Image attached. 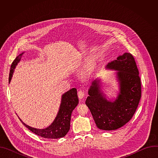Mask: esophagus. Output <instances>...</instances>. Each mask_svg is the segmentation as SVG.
<instances>
[{"instance_id": "obj_1", "label": "esophagus", "mask_w": 158, "mask_h": 158, "mask_svg": "<svg viewBox=\"0 0 158 158\" xmlns=\"http://www.w3.org/2000/svg\"><path fill=\"white\" fill-rule=\"evenodd\" d=\"M84 96H85V93H84V91H79L78 92V97H79V98L80 100H82V99L84 98Z\"/></svg>"}]
</instances>
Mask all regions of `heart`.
Returning <instances> with one entry per match:
<instances>
[{"mask_svg":"<svg viewBox=\"0 0 158 158\" xmlns=\"http://www.w3.org/2000/svg\"><path fill=\"white\" fill-rule=\"evenodd\" d=\"M85 61L89 62L88 65L87 66L86 69L83 73V76L84 77H87L89 76L92 75L95 73L97 69L98 66V59L96 57H87L85 59Z\"/></svg>","mask_w":158,"mask_h":158,"instance_id":"b5f03b06","label":"heart"}]
</instances>
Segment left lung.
<instances>
[{
	"instance_id": "obj_1",
	"label": "left lung",
	"mask_w": 158,
	"mask_h": 158,
	"mask_svg": "<svg viewBox=\"0 0 158 158\" xmlns=\"http://www.w3.org/2000/svg\"><path fill=\"white\" fill-rule=\"evenodd\" d=\"M105 68L116 71L118 91L115 97L106 94L104 83L98 77L89 88L85 104L99 129L112 131L128 123L136 112L141 96V80L134 59L128 52L109 62Z\"/></svg>"
}]
</instances>
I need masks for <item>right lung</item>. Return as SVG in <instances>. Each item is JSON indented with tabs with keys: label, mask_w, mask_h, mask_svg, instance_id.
<instances>
[{
	"label": "right lung",
	"mask_w": 158,
	"mask_h": 158,
	"mask_svg": "<svg viewBox=\"0 0 158 158\" xmlns=\"http://www.w3.org/2000/svg\"><path fill=\"white\" fill-rule=\"evenodd\" d=\"M25 52L20 54L13 61L10 71L9 83L11 81L14 69L20 62L22 55ZM59 109L53 122L47 127L44 129H37L29 126L20 119L26 127L39 136L48 139H59L64 137L70 129L71 114L73 110L79 104V99L77 94V89L73 88L69 91L64 93L61 96Z\"/></svg>",
	"instance_id": "1"
}]
</instances>
